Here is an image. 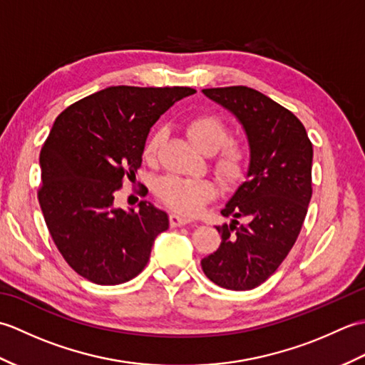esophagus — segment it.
Returning a JSON list of instances; mask_svg holds the SVG:
<instances>
[{"mask_svg": "<svg viewBox=\"0 0 365 365\" xmlns=\"http://www.w3.org/2000/svg\"><path fill=\"white\" fill-rule=\"evenodd\" d=\"M169 221H170V226H173V227L187 226V224L191 222V220L187 218V216H182V215H178V213H170Z\"/></svg>", "mask_w": 365, "mask_h": 365, "instance_id": "34e87169", "label": "esophagus"}]
</instances>
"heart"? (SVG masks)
Segmentation results:
<instances>
[{
  "label": "heart",
  "mask_w": 365,
  "mask_h": 365,
  "mask_svg": "<svg viewBox=\"0 0 365 365\" xmlns=\"http://www.w3.org/2000/svg\"><path fill=\"white\" fill-rule=\"evenodd\" d=\"M188 138L204 153H213L215 173L226 185H235L245 177L250 153L245 145L227 143L229 128L220 118L212 114H199L191 118L187 125ZM161 143V131H155L144 144V160L157 158ZM157 196L174 212L192 216L202 210L218 195L216 185L208 178H190L180 175H168L157 183Z\"/></svg>",
  "instance_id": "obj_1"
}]
</instances>
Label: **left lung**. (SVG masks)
<instances>
[{
  "label": "left lung",
  "instance_id": "1",
  "mask_svg": "<svg viewBox=\"0 0 365 365\" xmlns=\"http://www.w3.org/2000/svg\"><path fill=\"white\" fill-rule=\"evenodd\" d=\"M202 92L242 123L251 161L247 180L221 210L232 218L216 226L221 245L200 265L222 289L251 290L274 273L299 235L312 197V143L297 115L259 91Z\"/></svg>",
  "mask_w": 365,
  "mask_h": 365
}]
</instances>
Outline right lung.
<instances>
[{
	"mask_svg": "<svg viewBox=\"0 0 365 365\" xmlns=\"http://www.w3.org/2000/svg\"><path fill=\"white\" fill-rule=\"evenodd\" d=\"M195 89L111 86L61 113L41 150L37 190L54 245L76 273L118 285L147 265L155 238L169 229L166 212L147 200L114 207V195L141 168L147 135L177 100Z\"/></svg>",
	"mask_w": 365,
	"mask_h": 365,
	"instance_id": "right-lung-1",
	"label": "right lung"
}]
</instances>
